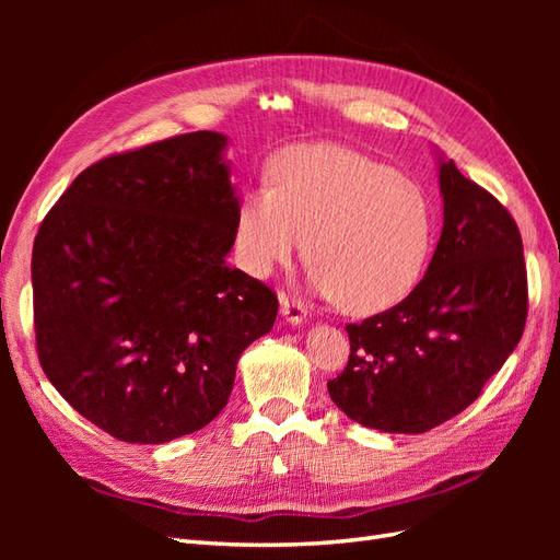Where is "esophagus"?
I'll return each instance as SVG.
<instances>
[{"label": "esophagus", "instance_id": "obj_1", "mask_svg": "<svg viewBox=\"0 0 560 560\" xmlns=\"http://www.w3.org/2000/svg\"><path fill=\"white\" fill-rule=\"evenodd\" d=\"M280 313L287 322H290V325H301V322H306V315H308L306 306L290 296H280Z\"/></svg>", "mask_w": 560, "mask_h": 560}]
</instances>
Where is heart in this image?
Returning <instances> with one entry per match:
<instances>
[{
  "label": "heart",
  "mask_w": 560,
  "mask_h": 560,
  "mask_svg": "<svg viewBox=\"0 0 560 560\" xmlns=\"http://www.w3.org/2000/svg\"><path fill=\"white\" fill-rule=\"evenodd\" d=\"M434 206L422 186L338 144H299L270 165L235 212V254L266 278L303 249L308 280L352 315H374L409 296L434 243Z\"/></svg>",
  "instance_id": "obj_1"
}]
</instances>
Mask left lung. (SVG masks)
<instances>
[{
  "label": "left lung",
  "instance_id": "obj_1",
  "mask_svg": "<svg viewBox=\"0 0 560 560\" xmlns=\"http://www.w3.org/2000/svg\"><path fill=\"white\" fill-rule=\"evenodd\" d=\"M444 229L428 273L397 306L348 325L329 397L364 428L420 434L481 395L521 341L528 276L514 217L453 161H439Z\"/></svg>",
  "mask_w": 560,
  "mask_h": 560
}]
</instances>
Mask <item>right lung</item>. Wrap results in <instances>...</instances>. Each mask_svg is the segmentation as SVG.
Returning <instances> with one entry per match:
<instances>
[{
    "label": "right lung",
    "mask_w": 560,
    "mask_h": 560,
    "mask_svg": "<svg viewBox=\"0 0 560 560\" xmlns=\"http://www.w3.org/2000/svg\"><path fill=\"white\" fill-rule=\"evenodd\" d=\"M222 132L198 130L86 167L32 247L46 378L93 425L165 444L224 409L278 296L226 264L238 196Z\"/></svg>",
    "instance_id": "obj_1"
}]
</instances>
